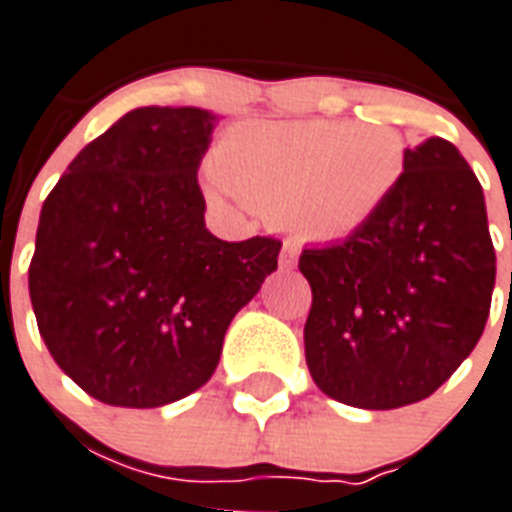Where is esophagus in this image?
I'll list each match as a JSON object with an SVG mask.
<instances>
[{"mask_svg":"<svg viewBox=\"0 0 512 512\" xmlns=\"http://www.w3.org/2000/svg\"><path fill=\"white\" fill-rule=\"evenodd\" d=\"M297 255H300V249H297L295 241H284V247H281V257H279V265L281 268H295L297 263Z\"/></svg>","mask_w":512,"mask_h":512,"instance_id":"esophagus-1","label":"esophagus"}]
</instances>
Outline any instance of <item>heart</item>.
<instances>
[{"label": "heart", "mask_w": 512, "mask_h": 512, "mask_svg": "<svg viewBox=\"0 0 512 512\" xmlns=\"http://www.w3.org/2000/svg\"><path fill=\"white\" fill-rule=\"evenodd\" d=\"M404 170V138L388 127L247 124L217 148L212 193L268 212L297 239L340 244L380 215Z\"/></svg>", "instance_id": "1"}]
</instances>
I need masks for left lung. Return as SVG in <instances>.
<instances>
[{"instance_id":"obj_1","label":"left lung","mask_w":512,"mask_h":512,"mask_svg":"<svg viewBox=\"0 0 512 512\" xmlns=\"http://www.w3.org/2000/svg\"><path fill=\"white\" fill-rule=\"evenodd\" d=\"M313 303L305 361L321 393L358 409L417 404L481 340L497 257L484 188L444 138L406 148L401 185L364 231L303 249Z\"/></svg>"}]
</instances>
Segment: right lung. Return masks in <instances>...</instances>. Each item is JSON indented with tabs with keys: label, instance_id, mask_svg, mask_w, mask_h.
<instances>
[{
	"label": "right lung",
	"instance_id": "obj_1",
	"mask_svg": "<svg viewBox=\"0 0 512 512\" xmlns=\"http://www.w3.org/2000/svg\"><path fill=\"white\" fill-rule=\"evenodd\" d=\"M215 122L201 108H135L42 204L28 265L36 327L103 404L154 409L199 390L233 316L279 265V239L223 241L204 225L196 172Z\"/></svg>",
	"mask_w": 512,
	"mask_h": 512
}]
</instances>
